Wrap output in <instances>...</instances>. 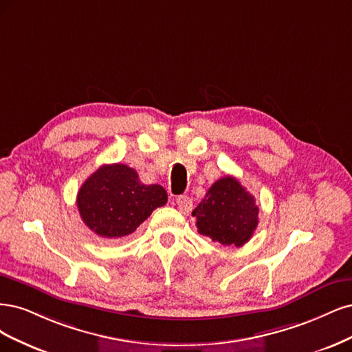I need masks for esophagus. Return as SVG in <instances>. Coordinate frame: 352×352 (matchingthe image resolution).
<instances>
[{
	"label": "esophagus",
	"mask_w": 352,
	"mask_h": 352,
	"mask_svg": "<svg viewBox=\"0 0 352 352\" xmlns=\"http://www.w3.org/2000/svg\"><path fill=\"white\" fill-rule=\"evenodd\" d=\"M177 206H178L179 212L188 213L191 210V208H192V201L187 196H178L177 197Z\"/></svg>",
	"instance_id": "obj_1"
}]
</instances>
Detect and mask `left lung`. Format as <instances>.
<instances>
[{
  "mask_svg": "<svg viewBox=\"0 0 352 352\" xmlns=\"http://www.w3.org/2000/svg\"><path fill=\"white\" fill-rule=\"evenodd\" d=\"M257 214L254 196L231 175L213 183L192 210L199 234L228 247H241L250 240L258 223Z\"/></svg>",
  "mask_w": 352,
  "mask_h": 352,
  "instance_id": "obj_1",
  "label": "left lung"
}]
</instances>
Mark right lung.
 <instances>
[{
    "label": "right lung",
    "instance_id": "right-lung-1",
    "mask_svg": "<svg viewBox=\"0 0 352 352\" xmlns=\"http://www.w3.org/2000/svg\"><path fill=\"white\" fill-rule=\"evenodd\" d=\"M166 200L162 186L142 184L133 168L111 164L102 165L85 181L76 203L90 231L118 240L133 234Z\"/></svg>",
    "mask_w": 352,
    "mask_h": 352
}]
</instances>
